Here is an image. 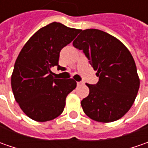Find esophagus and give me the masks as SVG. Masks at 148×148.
<instances>
[{"label": "esophagus", "mask_w": 148, "mask_h": 148, "mask_svg": "<svg viewBox=\"0 0 148 148\" xmlns=\"http://www.w3.org/2000/svg\"><path fill=\"white\" fill-rule=\"evenodd\" d=\"M83 83L82 82H77V86H80V85H82Z\"/></svg>", "instance_id": "34e87169"}]
</instances>
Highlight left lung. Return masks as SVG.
<instances>
[{"label":"left lung","instance_id":"8db88e82","mask_svg":"<svg viewBox=\"0 0 148 148\" xmlns=\"http://www.w3.org/2000/svg\"><path fill=\"white\" fill-rule=\"evenodd\" d=\"M72 44L82 50L99 77L95 85L86 83L90 93L81 102L83 111L98 122L119 119L133 105L139 89L132 54L118 38L95 29L82 30Z\"/></svg>","mask_w":148,"mask_h":148}]
</instances>
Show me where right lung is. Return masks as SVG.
I'll return each instance as SVG.
<instances>
[{
    "mask_svg": "<svg viewBox=\"0 0 148 148\" xmlns=\"http://www.w3.org/2000/svg\"><path fill=\"white\" fill-rule=\"evenodd\" d=\"M80 29L53 22L38 29L21 49L11 76V88L20 109L38 122L52 120L63 112L67 95L77 87L73 79H58L50 68L57 66L61 50Z\"/></svg>",
    "mask_w": 148,
    "mask_h": 148,
    "instance_id": "right-lung-1",
    "label": "right lung"
}]
</instances>
